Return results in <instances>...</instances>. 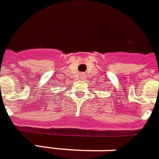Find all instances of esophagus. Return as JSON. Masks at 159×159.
Segmentation results:
<instances>
[{
	"instance_id": "1",
	"label": "esophagus",
	"mask_w": 159,
	"mask_h": 159,
	"mask_svg": "<svg viewBox=\"0 0 159 159\" xmlns=\"http://www.w3.org/2000/svg\"><path fill=\"white\" fill-rule=\"evenodd\" d=\"M80 79H81V80H85V79H86L85 75H84V74H81V75H80Z\"/></svg>"
}]
</instances>
